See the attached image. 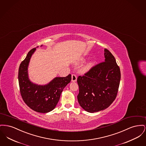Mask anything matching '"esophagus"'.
Masks as SVG:
<instances>
[{
  "label": "esophagus",
  "instance_id": "34e87169",
  "mask_svg": "<svg viewBox=\"0 0 146 146\" xmlns=\"http://www.w3.org/2000/svg\"><path fill=\"white\" fill-rule=\"evenodd\" d=\"M77 81V76L74 75V74H72V76H71V81L72 82H76Z\"/></svg>",
  "mask_w": 146,
  "mask_h": 146
}]
</instances>
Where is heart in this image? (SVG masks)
<instances>
[{"mask_svg": "<svg viewBox=\"0 0 146 146\" xmlns=\"http://www.w3.org/2000/svg\"><path fill=\"white\" fill-rule=\"evenodd\" d=\"M94 61H92V62H88L84 67V70L86 71H88L89 70L91 69L92 68V67L94 66Z\"/></svg>", "mask_w": 146, "mask_h": 146, "instance_id": "obj_1", "label": "heart"}]
</instances>
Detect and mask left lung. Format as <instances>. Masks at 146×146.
I'll return each mask as SVG.
<instances>
[{"mask_svg": "<svg viewBox=\"0 0 146 146\" xmlns=\"http://www.w3.org/2000/svg\"><path fill=\"white\" fill-rule=\"evenodd\" d=\"M104 62L77 78L78 102L89 113L98 112L109 107L118 91L121 78L120 68L114 56L107 49H104Z\"/></svg>", "mask_w": 146, "mask_h": 146, "instance_id": "8db88e82", "label": "left lung"}]
</instances>
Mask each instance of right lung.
<instances>
[{"label":"right lung","instance_id":"add662e5","mask_svg":"<svg viewBox=\"0 0 146 146\" xmlns=\"http://www.w3.org/2000/svg\"><path fill=\"white\" fill-rule=\"evenodd\" d=\"M36 50V48L31 49L20 64L18 74L19 84L21 95L27 106L35 111L46 113L56 107L63 89L71 80V75L56 77L44 85H38L31 82L29 77L28 67L31 56Z\"/></svg>","mask_w":146,"mask_h":146}]
</instances>
